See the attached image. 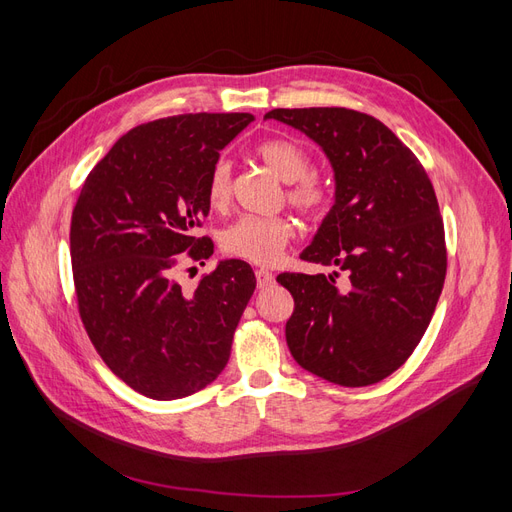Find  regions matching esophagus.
Returning <instances> with one entry per match:
<instances>
[{
	"mask_svg": "<svg viewBox=\"0 0 512 512\" xmlns=\"http://www.w3.org/2000/svg\"><path fill=\"white\" fill-rule=\"evenodd\" d=\"M275 282V275L267 269H256V284L258 288H269Z\"/></svg>",
	"mask_w": 512,
	"mask_h": 512,
	"instance_id": "1",
	"label": "esophagus"
}]
</instances>
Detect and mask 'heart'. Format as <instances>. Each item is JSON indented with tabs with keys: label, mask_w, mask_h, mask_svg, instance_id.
Returning <instances> with one entry per match:
<instances>
[{
	"label": "heart",
	"mask_w": 512,
	"mask_h": 512,
	"mask_svg": "<svg viewBox=\"0 0 512 512\" xmlns=\"http://www.w3.org/2000/svg\"><path fill=\"white\" fill-rule=\"evenodd\" d=\"M256 156L262 160L271 173L284 183H292L288 190V200L292 207L303 213H318L329 203V188L318 177L309 175L312 158L309 153L286 138H271L258 145ZM209 205L220 209L230 198V164L218 160L213 164L207 181ZM294 237V226L284 215H245V218L230 224L222 235V247L243 260L256 262V265H273L280 260L286 245Z\"/></svg>",
	"instance_id": "1"
}]
</instances>
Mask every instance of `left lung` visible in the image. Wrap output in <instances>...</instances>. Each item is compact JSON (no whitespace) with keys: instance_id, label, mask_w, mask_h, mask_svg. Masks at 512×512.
I'll list each match as a JSON object with an SVG mask.
<instances>
[{"instance_id":"1","label":"left lung","mask_w":512,"mask_h":512,"mask_svg":"<svg viewBox=\"0 0 512 512\" xmlns=\"http://www.w3.org/2000/svg\"><path fill=\"white\" fill-rule=\"evenodd\" d=\"M324 151L335 203L301 258L331 275L282 273L290 354L339 386L391 376L425 335L446 275L444 224L421 162L376 117L350 108H273ZM337 270L347 282L337 287Z\"/></svg>"}]
</instances>
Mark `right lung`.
Returning <instances> with one entry per match:
<instances>
[{
  "label": "right lung",
  "instance_id": "add662e5",
  "mask_svg": "<svg viewBox=\"0 0 512 512\" xmlns=\"http://www.w3.org/2000/svg\"><path fill=\"white\" fill-rule=\"evenodd\" d=\"M250 113H190L132 128L94 166L72 211L70 256L85 331L134 391L170 401L205 389L228 363L256 288L243 260H220L192 292L177 265L205 260L194 237L209 215L207 181Z\"/></svg>",
  "mask_w": 512,
  "mask_h": 512
}]
</instances>
